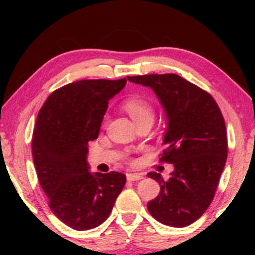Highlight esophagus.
Returning <instances> with one entry per match:
<instances>
[{
	"label": "esophagus",
	"instance_id": "34e87169",
	"mask_svg": "<svg viewBox=\"0 0 255 255\" xmlns=\"http://www.w3.org/2000/svg\"><path fill=\"white\" fill-rule=\"evenodd\" d=\"M143 179V175L139 173H128L127 174V180L129 182H132V181H138Z\"/></svg>",
	"mask_w": 255,
	"mask_h": 255
}]
</instances>
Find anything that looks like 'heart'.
<instances>
[{
  "label": "heart",
  "mask_w": 255,
  "mask_h": 255,
  "mask_svg": "<svg viewBox=\"0 0 255 255\" xmlns=\"http://www.w3.org/2000/svg\"><path fill=\"white\" fill-rule=\"evenodd\" d=\"M124 107L136 125L154 118L153 107L141 98H129L125 101Z\"/></svg>",
  "instance_id": "heart-1"
}]
</instances>
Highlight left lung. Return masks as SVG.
I'll list each match as a JSON object with an SVG mask.
<instances>
[{
  "label": "left lung",
  "mask_w": 255,
  "mask_h": 255,
  "mask_svg": "<svg viewBox=\"0 0 255 255\" xmlns=\"http://www.w3.org/2000/svg\"><path fill=\"white\" fill-rule=\"evenodd\" d=\"M131 83L152 89L166 116L162 161L173 164L164 180L149 172L161 187L147 204L157 222L172 227L195 223L214 199L227 158L225 122L213 97L176 74L127 76Z\"/></svg>",
  "instance_id": "obj_1"
}]
</instances>
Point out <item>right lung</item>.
<instances>
[{
	"label": "right lung",
	"mask_w": 255,
	"mask_h": 255,
	"mask_svg": "<svg viewBox=\"0 0 255 255\" xmlns=\"http://www.w3.org/2000/svg\"><path fill=\"white\" fill-rule=\"evenodd\" d=\"M126 83V79L70 83L51 93L38 114L32 136L38 180L50 210L73 230L101 225L126 183L120 172L92 173L88 163V143L98 138L109 100Z\"/></svg>",
	"instance_id": "1"
}]
</instances>
